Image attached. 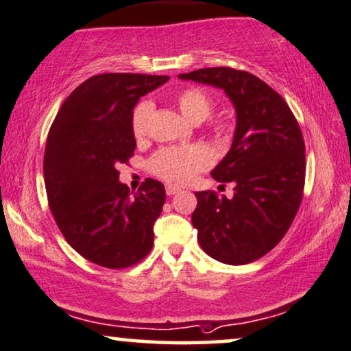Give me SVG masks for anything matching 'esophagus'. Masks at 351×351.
<instances>
[{"label": "esophagus", "instance_id": "esophagus-1", "mask_svg": "<svg viewBox=\"0 0 351 351\" xmlns=\"http://www.w3.org/2000/svg\"><path fill=\"white\" fill-rule=\"evenodd\" d=\"M179 187H176V185H172V184H166V193L169 197H172V195H176V193H179Z\"/></svg>", "mask_w": 351, "mask_h": 351}]
</instances>
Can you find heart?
<instances>
[{
  "label": "heart",
  "mask_w": 351,
  "mask_h": 351,
  "mask_svg": "<svg viewBox=\"0 0 351 351\" xmlns=\"http://www.w3.org/2000/svg\"><path fill=\"white\" fill-rule=\"evenodd\" d=\"M176 104L185 119L192 123L205 122L215 110V99L202 88H185L176 96ZM153 115V104L145 101L133 109L132 133L136 141L145 140L149 132V119ZM210 132L219 143H229L234 133L231 117L218 115L210 119ZM213 164L210 149L202 145L169 146L162 148L149 159V171L171 184H187L198 172Z\"/></svg>",
  "instance_id": "heart-1"
}]
</instances>
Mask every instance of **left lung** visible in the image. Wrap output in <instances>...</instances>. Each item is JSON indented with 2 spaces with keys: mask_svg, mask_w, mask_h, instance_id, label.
Wrapping results in <instances>:
<instances>
[{
  "mask_svg": "<svg viewBox=\"0 0 351 351\" xmlns=\"http://www.w3.org/2000/svg\"><path fill=\"white\" fill-rule=\"evenodd\" d=\"M179 77L224 89L237 114L231 149L211 172L234 185V195L195 193L198 242L228 265L257 261L283 239L301 206L306 154L300 123L285 99L247 71L202 68Z\"/></svg>",
  "mask_w": 351,
  "mask_h": 351,
  "instance_id": "8db88e82",
  "label": "left lung"
}]
</instances>
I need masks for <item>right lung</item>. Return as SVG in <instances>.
<instances>
[{"label":"right lung","mask_w":351,"mask_h":351,"mask_svg":"<svg viewBox=\"0 0 351 351\" xmlns=\"http://www.w3.org/2000/svg\"><path fill=\"white\" fill-rule=\"evenodd\" d=\"M169 76L106 73L86 80L60 107L43 156L47 198L68 244L96 265L120 270L153 249L166 190L146 179L138 192L119 182L135 153L133 107Z\"/></svg>","instance_id":"add662e5"}]
</instances>
